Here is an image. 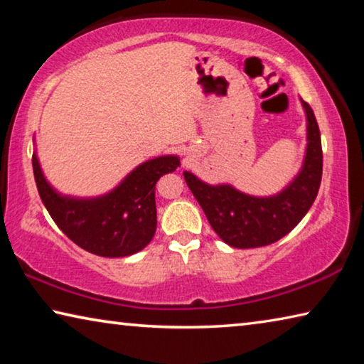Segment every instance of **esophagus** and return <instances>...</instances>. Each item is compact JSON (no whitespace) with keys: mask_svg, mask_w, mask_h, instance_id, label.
I'll use <instances>...</instances> for the list:
<instances>
[{"mask_svg":"<svg viewBox=\"0 0 364 364\" xmlns=\"http://www.w3.org/2000/svg\"><path fill=\"white\" fill-rule=\"evenodd\" d=\"M188 159H191V152H188Z\"/></svg>","mask_w":364,"mask_h":364,"instance_id":"esophagus-1","label":"esophagus"}]
</instances>
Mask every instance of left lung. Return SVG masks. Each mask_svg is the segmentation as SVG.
<instances>
[{
    "label": "left lung",
    "mask_w": 364,
    "mask_h": 364,
    "mask_svg": "<svg viewBox=\"0 0 364 364\" xmlns=\"http://www.w3.org/2000/svg\"><path fill=\"white\" fill-rule=\"evenodd\" d=\"M306 114V154L300 173L279 194L255 197L230 184L210 186L189 171L184 180L204 210L208 223L223 241L237 249L269 245L291 232L316 199L323 175V149L316 117L301 101Z\"/></svg>",
    "instance_id": "left-lung-1"
}]
</instances>
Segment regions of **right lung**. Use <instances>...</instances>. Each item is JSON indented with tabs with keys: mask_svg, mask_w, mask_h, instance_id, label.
<instances>
[{
	"mask_svg": "<svg viewBox=\"0 0 364 364\" xmlns=\"http://www.w3.org/2000/svg\"><path fill=\"white\" fill-rule=\"evenodd\" d=\"M38 194L54 223L70 241L100 257H127L143 250L157 228L156 183L180 167L176 156L141 164L109 194L95 199L60 196L46 181L38 157H32Z\"/></svg>",
	"mask_w": 364,
	"mask_h": 364,
	"instance_id": "add662e5",
	"label": "right lung"
}]
</instances>
